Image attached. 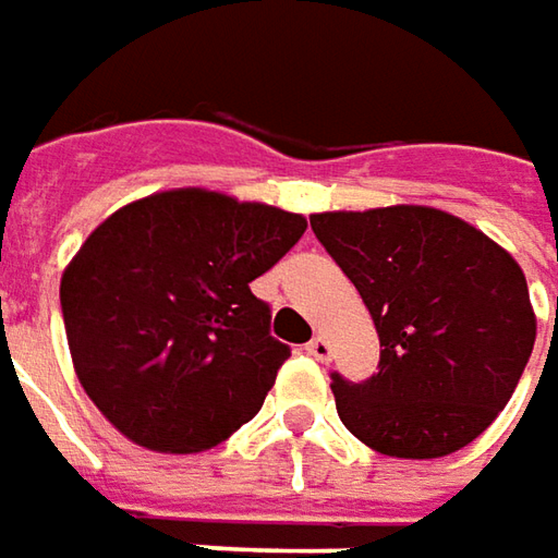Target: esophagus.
I'll list each match as a JSON object with an SVG mask.
<instances>
[{
  "label": "esophagus",
  "mask_w": 558,
  "mask_h": 558,
  "mask_svg": "<svg viewBox=\"0 0 558 558\" xmlns=\"http://www.w3.org/2000/svg\"><path fill=\"white\" fill-rule=\"evenodd\" d=\"M304 351H307L313 360H329V356H332V344H329L323 335H316V338H311V341H307V348H304Z\"/></svg>",
  "instance_id": "esophagus-1"
}]
</instances>
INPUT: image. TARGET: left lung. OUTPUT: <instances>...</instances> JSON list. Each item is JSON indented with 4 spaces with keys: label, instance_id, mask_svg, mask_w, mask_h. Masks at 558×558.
Here are the masks:
<instances>
[{
    "label": "left lung",
    "instance_id": "8db88e82",
    "mask_svg": "<svg viewBox=\"0 0 558 558\" xmlns=\"http://www.w3.org/2000/svg\"><path fill=\"white\" fill-rule=\"evenodd\" d=\"M311 226L381 344L373 378H332L348 432L397 460H438L472 444L509 403L537 338L515 257L425 204L326 210Z\"/></svg>",
    "mask_w": 558,
    "mask_h": 558
}]
</instances>
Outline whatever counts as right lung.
<instances>
[{
  "label": "right lung",
  "instance_id": "obj_1",
  "mask_svg": "<svg viewBox=\"0 0 558 558\" xmlns=\"http://www.w3.org/2000/svg\"><path fill=\"white\" fill-rule=\"evenodd\" d=\"M307 229L301 214L210 189L123 204L61 272L83 391L123 438L202 453L247 418L289 360L251 294Z\"/></svg>",
  "mask_w": 558,
  "mask_h": 558
}]
</instances>
